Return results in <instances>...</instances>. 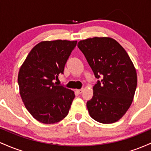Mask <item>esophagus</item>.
Segmentation results:
<instances>
[{
	"label": "esophagus",
	"mask_w": 151,
	"mask_h": 151,
	"mask_svg": "<svg viewBox=\"0 0 151 151\" xmlns=\"http://www.w3.org/2000/svg\"><path fill=\"white\" fill-rule=\"evenodd\" d=\"M83 91H84V89H77V90H76V91H77V92L78 93H79V94H81V93L83 92Z\"/></svg>",
	"instance_id": "34e87169"
}]
</instances>
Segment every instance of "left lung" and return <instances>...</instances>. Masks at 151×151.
I'll return each mask as SVG.
<instances>
[{
    "mask_svg": "<svg viewBox=\"0 0 151 151\" xmlns=\"http://www.w3.org/2000/svg\"><path fill=\"white\" fill-rule=\"evenodd\" d=\"M98 80L86 102L90 116L112 124L126 114L137 86L136 69L122 46L111 37L88 38L77 45Z\"/></svg>",
    "mask_w": 151,
    "mask_h": 151,
    "instance_id": "obj_1",
    "label": "left lung"
}]
</instances>
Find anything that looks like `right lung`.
<instances>
[{
  "instance_id": "obj_1",
  "label": "right lung",
  "mask_w": 151,
  "mask_h": 151,
  "mask_svg": "<svg viewBox=\"0 0 151 151\" xmlns=\"http://www.w3.org/2000/svg\"><path fill=\"white\" fill-rule=\"evenodd\" d=\"M77 41H43L31 50L19 70L20 94L33 118L45 124L59 122L69 113L74 92L58 79Z\"/></svg>"
}]
</instances>
